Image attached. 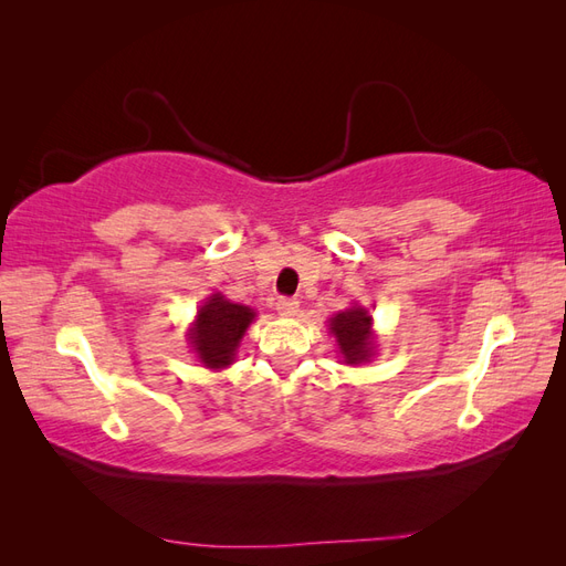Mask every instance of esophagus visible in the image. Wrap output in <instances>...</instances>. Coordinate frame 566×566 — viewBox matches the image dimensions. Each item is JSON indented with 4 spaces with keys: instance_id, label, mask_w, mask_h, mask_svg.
Instances as JSON below:
<instances>
[{
    "instance_id": "34e87169",
    "label": "esophagus",
    "mask_w": 566,
    "mask_h": 566,
    "mask_svg": "<svg viewBox=\"0 0 566 566\" xmlns=\"http://www.w3.org/2000/svg\"><path fill=\"white\" fill-rule=\"evenodd\" d=\"M276 310H279V314H283V316H295L297 310H300V302H297L295 297H281V300L276 302Z\"/></svg>"
}]
</instances>
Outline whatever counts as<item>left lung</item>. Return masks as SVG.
Wrapping results in <instances>:
<instances>
[{
  "label": "left lung",
  "mask_w": 566,
  "mask_h": 566,
  "mask_svg": "<svg viewBox=\"0 0 566 566\" xmlns=\"http://www.w3.org/2000/svg\"><path fill=\"white\" fill-rule=\"evenodd\" d=\"M331 333L337 339V349L345 358V364L358 366L370 361L375 349V335H373V316L364 306H349V310L335 314L331 321Z\"/></svg>",
  "instance_id": "obj_1"
}]
</instances>
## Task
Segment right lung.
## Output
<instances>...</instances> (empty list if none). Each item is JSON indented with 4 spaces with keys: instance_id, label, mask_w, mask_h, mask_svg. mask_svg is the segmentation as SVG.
Wrapping results in <instances>:
<instances>
[{
    "instance_id": "add662e5",
    "label": "right lung",
    "mask_w": 566,
    "mask_h": 566,
    "mask_svg": "<svg viewBox=\"0 0 566 566\" xmlns=\"http://www.w3.org/2000/svg\"><path fill=\"white\" fill-rule=\"evenodd\" d=\"M252 321L254 312L250 306L233 304L221 293L210 295L188 331V342H191L200 364L212 370L231 366L235 349L241 347V339Z\"/></svg>"
}]
</instances>
